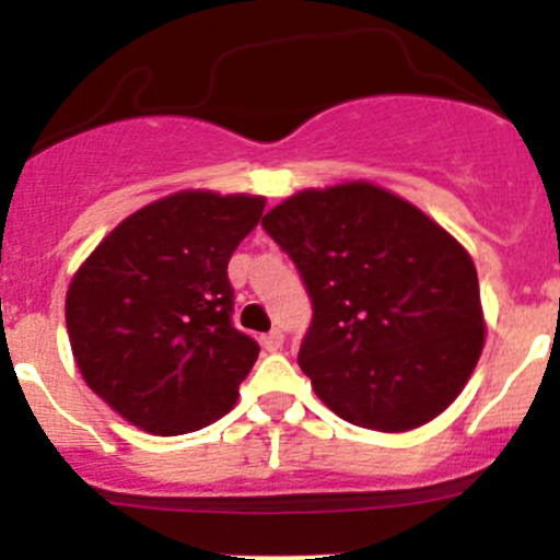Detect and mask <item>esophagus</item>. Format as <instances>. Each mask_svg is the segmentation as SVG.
<instances>
[{
  "label": "esophagus",
  "mask_w": 560,
  "mask_h": 560,
  "mask_svg": "<svg viewBox=\"0 0 560 560\" xmlns=\"http://www.w3.org/2000/svg\"><path fill=\"white\" fill-rule=\"evenodd\" d=\"M281 343H284V332H281V330H270L268 336H262L265 352H279Z\"/></svg>",
  "instance_id": "obj_1"
}]
</instances>
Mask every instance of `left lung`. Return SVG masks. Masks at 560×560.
<instances>
[{"label":"left lung","mask_w":560,"mask_h":560,"mask_svg":"<svg viewBox=\"0 0 560 560\" xmlns=\"http://www.w3.org/2000/svg\"><path fill=\"white\" fill-rule=\"evenodd\" d=\"M262 228L312 295L298 363L327 409L404 433L463 393L488 325L471 254L436 219L360 178L295 191Z\"/></svg>","instance_id":"left-lung-1"}]
</instances>
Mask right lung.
Wrapping results in <instances>:
<instances>
[{"mask_svg":"<svg viewBox=\"0 0 560 560\" xmlns=\"http://www.w3.org/2000/svg\"><path fill=\"white\" fill-rule=\"evenodd\" d=\"M262 208V195L173 191L129 213L72 276L78 371L140 431H200L238 400L259 347L230 322L228 262Z\"/></svg>","mask_w":560,"mask_h":560,"instance_id":"1","label":"right lung"}]
</instances>
